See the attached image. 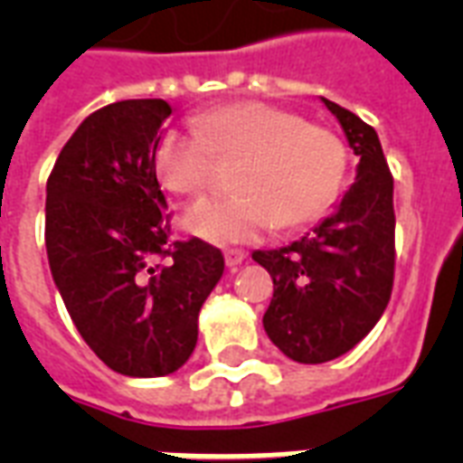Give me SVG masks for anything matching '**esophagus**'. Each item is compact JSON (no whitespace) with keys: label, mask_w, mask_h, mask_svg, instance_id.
<instances>
[{"label":"esophagus","mask_w":463,"mask_h":463,"mask_svg":"<svg viewBox=\"0 0 463 463\" xmlns=\"http://www.w3.org/2000/svg\"><path fill=\"white\" fill-rule=\"evenodd\" d=\"M245 257L247 254L242 252V250H228V252H225V267L238 269L240 264L245 261Z\"/></svg>","instance_id":"esophagus-1"}]
</instances>
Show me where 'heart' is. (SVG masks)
<instances>
[{
    "label": "heart",
    "instance_id": "heart-1",
    "mask_svg": "<svg viewBox=\"0 0 463 463\" xmlns=\"http://www.w3.org/2000/svg\"><path fill=\"white\" fill-rule=\"evenodd\" d=\"M235 194L194 203L182 225L213 242H250L274 228L309 223L341 192L348 165L344 141L322 125L267 103L213 108L192 127L167 129L154 154L160 184L177 196L206 194L218 163H238Z\"/></svg>",
    "mask_w": 463,
    "mask_h": 463
}]
</instances>
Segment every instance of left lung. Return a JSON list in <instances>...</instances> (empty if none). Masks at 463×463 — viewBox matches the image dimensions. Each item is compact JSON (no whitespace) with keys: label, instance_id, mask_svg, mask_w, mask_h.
<instances>
[{"label":"left lung","instance_id":"1","mask_svg":"<svg viewBox=\"0 0 463 463\" xmlns=\"http://www.w3.org/2000/svg\"><path fill=\"white\" fill-rule=\"evenodd\" d=\"M358 156V175L331 216L288 247L252 260L274 281L269 338L296 363L344 355L380 322L394 286V177L380 137L358 115L322 98Z\"/></svg>","mask_w":463,"mask_h":463}]
</instances>
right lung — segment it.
Segmentation results:
<instances>
[{
    "label": "right lung",
    "mask_w": 463,
    "mask_h": 463,
    "mask_svg": "<svg viewBox=\"0 0 463 463\" xmlns=\"http://www.w3.org/2000/svg\"><path fill=\"white\" fill-rule=\"evenodd\" d=\"M160 98L119 100L83 119L47 177L45 247L54 286L90 351L127 377L187 363L196 319L225 261L203 240H170L156 177Z\"/></svg>",
    "instance_id": "1"
}]
</instances>
